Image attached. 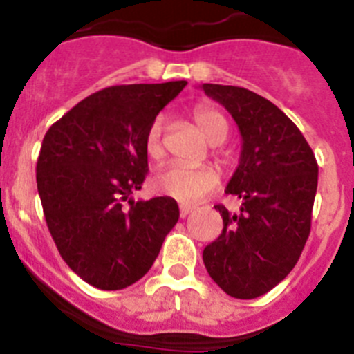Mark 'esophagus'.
<instances>
[{
    "label": "esophagus",
    "mask_w": 354,
    "mask_h": 354,
    "mask_svg": "<svg viewBox=\"0 0 354 354\" xmlns=\"http://www.w3.org/2000/svg\"><path fill=\"white\" fill-rule=\"evenodd\" d=\"M179 211H180V218H186L189 212L195 211V207H193V205H189V204H180Z\"/></svg>",
    "instance_id": "esophagus-1"
}]
</instances>
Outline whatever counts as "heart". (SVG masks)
Masks as SVG:
<instances>
[{
    "label": "heart",
    "mask_w": 354,
    "mask_h": 354,
    "mask_svg": "<svg viewBox=\"0 0 354 354\" xmlns=\"http://www.w3.org/2000/svg\"><path fill=\"white\" fill-rule=\"evenodd\" d=\"M193 118L212 145L225 142L228 134V122L221 111L212 106H196L193 109ZM162 129H165V118L161 115L150 122L149 129H147L143 147H145L147 158L152 161H159L165 156ZM218 183H220V175L207 165L186 167L180 162H170L161 168L154 177L156 192L179 200V202H196L209 192H212Z\"/></svg>",
    "instance_id": "1"
}]
</instances>
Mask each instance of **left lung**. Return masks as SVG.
<instances>
[{
	"label": "left lung",
	"instance_id": "1",
	"mask_svg": "<svg viewBox=\"0 0 354 354\" xmlns=\"http://www.w3.org/2000/svg\"><path fill=\"white\" fill-rule=\"evenodd\" d=\"M202 90L232 115L243 140L225 189L243 204L239 212L214 205L223 230L202 257L228 296L259 298L292 271L308 239L317 161L301 131L271 101L228 84L204 83Z\"/></svg>",
	"mask_w": 354,
	"mask_h": 354
}]
</instances>
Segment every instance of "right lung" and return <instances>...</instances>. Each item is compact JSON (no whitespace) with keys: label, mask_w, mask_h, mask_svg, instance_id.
I'll use <instances>...</instances> for the list:
<instances>
[{"label":"right lung","mask_w":354,"mask_h":354,"mask_svg":"<svg viewBox=\"0 0 354 354\" xmlns=\"http://www.w3.org/2000/svg\"><path fill=\"white\" fill-rule=\"evenodd\" d=\"M186 81L120 84L92 93L55 122L37 161V189L62 259L90 286L126 289L152 268L179 220L170 196L133 198L149 162L150 122Z\"/></svg>","instance_id":"1"}]
</instances>
